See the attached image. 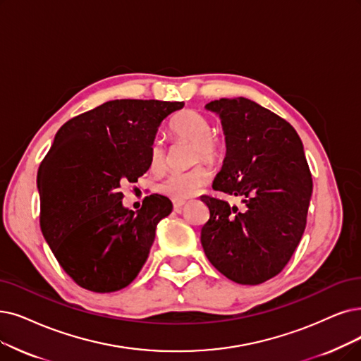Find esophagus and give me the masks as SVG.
<instances>
[{
  "label": "esophagus",
  "instance_id": "1",
  "mask_svg": "<svg viewBox=\"0 0 361 361\" xmlns=\"http://www.w3.org/2000/svg\"><path fill=\"white\" fill-rule=\"evenodd\" d=\"M183 206H185V201H173V209L176 212H180Z\"/></svg>",
  "mask_w": 361,
  "mask_h": 361
}]
</instances>
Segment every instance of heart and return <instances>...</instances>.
<instances>
[{
  "instance_id": "1",
  "label": "heart",
  "mask_w": 361,
  "mask_h": 361,
  "mask_svg": "<svg viewBox=\"0 0 361 361\" xmlns=\"http://www.w3.org/2000/svg\"><path fill=\"white\" fill-rule=\"evenodd\" d=\"M171 135L192 142L194 161L203 160L214 163L219 160L224 148L219 139L212 135V123L203 112L197 109H185L179 112L170 124ZM149 166L152 170H161L166 166V148L161 140H154L149 148ZM212 179L209 169L198 166L186 171H173L158 183L160 194L173 201H185L192 198Z\"/></svg>"
}]
</instances>
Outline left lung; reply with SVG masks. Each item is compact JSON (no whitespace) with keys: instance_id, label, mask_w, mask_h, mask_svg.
Instances as JSON below:
<instances>
[{"instance_id":"8db88e82","label":"left lung","mask_w":361,"mask_h":361,"mask_svg":"<svg viewBox=\"0 0 361 361\" xmlns=\"http://www.w3.org/2000/svg\"><path fill=\"white\" fill-rule=\"evenodd\" d=\"M219 115L226 157L213 190L243 198L244 209L201 195L210 219L201 246L210 264L238 284H261L290 261L307 225L312 178L295 128L246 97L206 105Z\"/></svg>"}]
</instances>
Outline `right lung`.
Instances as JSON below:
<instances>
[{"instance_id":"right-lung-1","label":"right lung","mask_w":361,"mask_h":361,"mask_svg":"<svg viewBox=\"0 0 361 361\" xmlns=\"http://www.w3.org/2000/svg\"><path fill=\"white\" fill-rule=\"evenodd\" d=\"M180 108L183 102L109 100L56 133L38 169L39 225L57 262L82 289H124L147 262L171 201L152 194L133 212L123 206L120 188L149 169L158 127Z\"/></svg>"}]
</instances>
